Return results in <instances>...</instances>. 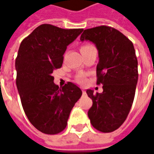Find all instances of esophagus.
I'll list each match as a JSON object with an SVG mask.
<instances>
[{
	"label": "esophagus",
	"instance_id": "esophagus-1",
	"mask_svg": "<svg viewBox=\"0 0 154 154\" xmlns=\"http://www.w3.org/2000/svg\"><path fill=\"white\" fill-rule=\"evenodd\" d=\"M82 94H83V95H86V94H87L86 93V91L82 90Z\"/></svg>",
	"mask_w": 154,
	"mask_h": 154
}]
</instances>
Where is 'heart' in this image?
<instances>
[{
  "mask_svg": "<svg viewBox=\"0 0 154 154\" xmlns=\"http://www.w3.org/2000/svg\"><path fill=\"white\" fill-rule=\"evenodd\" d=\"M91 47H92V46L90 45V44H84V45H82V46L81 47V51L87 49V48H89ZM77 81H78L80 83H84V82H86V79H85V77H82V76H80V77H78V78H77Z\"/></svg>",
  "mask_w": 154,
  "mask_h": 154,
  "instance_id": "1",
  "label": "heart"
}]
</instances>
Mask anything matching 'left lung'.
I'll return each instance as SVG.
<instances>
[{"instance_id": "left-lung-1", "label": "left lung", "mask_w": 154, "mask_h": 154, "mask_svg": "<svg viewBox=\"0 0 154 154\" xmlns=\"http://www.w3.org/2000/svg\"><path fill=\"white\" fill-rule=\"evenodd\" d=\"M80 40L96 45L97 83L103 85L101 93L87 90L93 102L87 115L95 129L113 132L125 122L134 98L139 77L134 48L122 33L106 25L85 29Z\"/></svg>"}]
</instances>
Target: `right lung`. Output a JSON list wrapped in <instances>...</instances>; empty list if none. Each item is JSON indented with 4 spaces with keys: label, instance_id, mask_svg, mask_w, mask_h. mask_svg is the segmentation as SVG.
Instances as JSON below:
<instances>
[{
    "label": "right lung",
    "instance_id": "obj_1",
    "mask_svg": "<svg viewBox=\"0 0 154 154\" xmlns=\"http://www.w3.org/2000/svg\"><path fill=\"white\" fill-rule=\"evenodd\" d=\"M83 31L39 25L23 39L15 60L16 86L27 118L40 132L56 134L63 131L82 90L68 82L54 84V71L62 67L67 46Z\"/></svg>",
    "mask_w": 154,
    "mask_h": 154
}]
</instances>
